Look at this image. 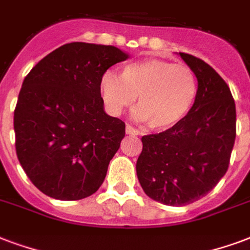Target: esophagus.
<instances>
[{
	"instance_id": "obj_1",
	"label": "esophagus",
	"mask_w": 250,
	"mask_h": 250,
	"mask_svg": "<svg viewBox=\"0 0 250 250\" xmlns=\"http://www.w3.org/2000/svg\"><path fill=\"white\" fill-rule=\"evenodd\" d=\"M125 132H126V134H129V136H138V134H140V132H138L137 129H134L132 125H126Z\"/></svg>"
}]
</instances>
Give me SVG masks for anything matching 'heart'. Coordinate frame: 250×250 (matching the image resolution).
Segmentation results:
<instances>
[{
	"label": "heart",
	"instance_id": "b5f03b06",
	"mask_svg": "<svg viewBox=\"0 0 250 250\" xmlns=\"http://www.w3.org/2000/svg\"><path fill=\"white\" fill-rule=\"evenodd\" d=\"M198 79L186 64L142 59L125 65L121 75L105 74L100 92L110 113L121 114L138 97L137 117L153 130H167L182 123L198 99Z\"/></svg>",
	"mask_w": 250,
	"mask_h": 250
}]
</instances>
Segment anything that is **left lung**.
<instances>
[{
	"label": "left lung",
	"mask_w": 250,
	"mask_h": 250,
	"mask_svg": "<svg viewBox=\"0 0 250 250\" xmlns=\"http://www.w3.org/2000/svg\"><path fill=\"white\" fill-rule=\"evenodd\" d=\"M198 79V99L176 126L141 138L137 176L149 198L187 206L203 198L229 166L236 138V105L228 84L211 65L179 52Z\"/></svg>",
	"instance_id": "1"
}]
</instances>
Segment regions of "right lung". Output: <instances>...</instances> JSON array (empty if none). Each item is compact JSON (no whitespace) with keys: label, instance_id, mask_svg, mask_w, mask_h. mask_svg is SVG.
I'll list each match as a JSON object with an SVG mask.
<instances>
[{"label":"right lung","instance_id":"add662e5","mask_svg":"<svg viewBox=\"0 0 250 250\" xmlns=\"http://www.w3.org/2000/svg\"><path fill=\"white\" fill-rule=\"evenodd\" d=\"M126 59L117 47L67 43L23 80L14 110L17 157L47 196L80 200L103 185L125 123L104 112L100 82Z\"/></svg>","mask_w":250,"mask_h":250}]
</instances>
